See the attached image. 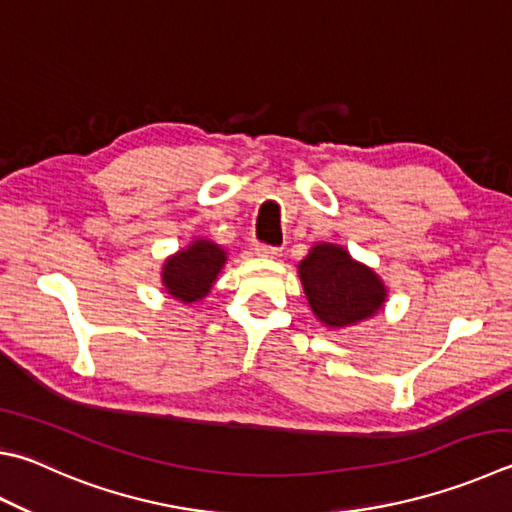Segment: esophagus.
<instances>
[{
    "instance_id": "obj_1",
    "label": "esophagus",
    "mask_w": 512,
    "mask_h": 512,
    "mask_svg": "<svg viewBox=\"0 0 512 512\" xmlns=\"http://www.w3.org/2000/svg\"><path fill=\"white\" fill-rule=\"evenodd\" d=\"M255 253H257L259 257H266V259H277V257L282 255V248H277V246H266V244H257Z\"/></svg>"
}]
</instances>
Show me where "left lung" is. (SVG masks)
<instances>
[{"mask_svg": "<svg viewBox=\"0 0 512 512\" xmlns=\"http://www.w3.org/2000/svg\"><path fill=\"white\" fill-rule=\"evenodd\" d=\"M297 273L311 311L324 327H351L376 315L385 304L383 280L342 246L315 244Z\"/></svg>", "mask_w": 512, "mask_h": 512, "instance_id": "1", "label": "left lung"}]
</instances>
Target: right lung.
Returning <instances> with one entry per match:
<instances>
[{"label":"right lung","mask_w":512,"mask_h":512,"mask_svg":"<svg viewBox=\"0 0 512 512\" xmlns=\"http://www.w3.org/2000/svg\"><path fill=\"white\" fill-rule=\"evenodd\" d=\"M226 250L210 239H194L188 248L167 257L163 264V286L174 300L192 304L210 293L226 264Z\"/></svg>","instance_id":"right-lung-1"}]
</instances>
